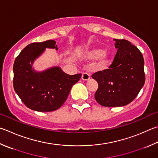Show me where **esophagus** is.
Here are the masks:
<instances>
[{
	"mask_svg": "<svg viewBox=\"0 0 158 158\" xmlns=\"http://www.w3.org/2000/svg\"><path fill=\"white\" fill-rule=\"evenodd\" d=\"M81 79L83 81H88L89 79H90V74L87 73H83L82 74V77H81Z\"/></svg>",
	"mask_w": 158,
	"mask_h": 158,
	"instance_id": "1",
	"label": "esophagus"
}]
</instances>
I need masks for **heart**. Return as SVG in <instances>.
I'll use <instances>...</instances> for the list:
<instances>
[{
  "mask_svg": "<svg viewBox=\"0 0 158 158\" xmlns=\"http://www.w3.org/2000/svg\"><path fill=\"white\" fill-rule=\"evenodd\" d=\"M81 56L86 60H94L97 59L94 64V68L98 70L105 69L110 62V56L102 48H90L85 50L81 53Z\"/></svg>",
  "mask_w": 158,
  "mask_h": 158,
  "instance_id": "1",
  "label": "heart"
}]
</instances>
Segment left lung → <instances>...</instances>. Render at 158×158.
Here are the masks:
<instances>
[{
  "mask_svg": "<svg viewBox=\"0 0 158 158\" xmlns=\"http://www.w3.org/2000/svg\"><path fill=\"white\" fill-rule=\"evenodd\" d=\"M117 52L108 69L92 75L98 83L94 98L105 107H119L133 101L144 86L143 56L136 46L124 39H113Z\"/></svg>",
  "mask_w": 158,
  "mask_h": 158,
  "instance_id": "left-lung-1",
  "label": "left lung"
}]
</instances>
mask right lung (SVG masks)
Here are the masks:
<instances>
[{
    "label": "right lung",
    "mask_w": 158,
    "mask_h": 158,
    "mask_svg": "<svg viewBox=\"0 0 158 158\" xmlns=\"http://www.w3.org/2000/svg\"><path fill=\"white\" fill-rule=\"evenodd\" d=\"M56 41L48 40L33 43L23 50L14 61V88L23 104L38 112L56 110L67 99L72 87L81 79V74L70 75L59 66L38 71L34 61L46 48L58 50Z\"/></svg>",
    "instance_id": "right-lung-1"
}]
</instances>
